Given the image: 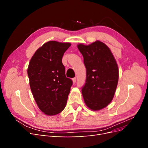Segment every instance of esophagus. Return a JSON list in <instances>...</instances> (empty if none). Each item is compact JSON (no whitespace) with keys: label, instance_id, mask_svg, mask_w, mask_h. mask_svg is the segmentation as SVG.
<instances>
[{"label":"esophagus","instance_id":"obj_1","mask_svg":"<svg viewBox=\"0 0 148 148\" xmlns=\"http://www.w3.org/2000/svg\"><path fill=\"white\" fill-rule=\"evenodd\" d=\"M72 81H73V84H75V83H76V81H77V79H76V78H73L72 79Z\"/></svg>","mask_w":148,"mask_h":148}]
</instances>
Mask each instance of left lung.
<instances>
[{
	"label": "left lung",
	"mask_w": 148,
	"mask_h": 148,
	"mask_svg": "<svg viewBox=\"0 0 148 148\" xmlns=\"http://www.w3.org/2000/svg\"><path fill=\"white\" fill-rule=\"evenodd\" d=\"M86 69V83L82 92L85 104L92 110L105 108L112 101L119 81V68L106 44L96 41L89 45L78 44Z\"/></svg>",
	"instance_id": "1"
}]
</instances>
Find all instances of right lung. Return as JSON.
<instances>
[{"label": "right lung", "mask_w": 148, "mask_h": 148, "mask_svg": "<svg viewBox=\"0 0 148 148\" xmlns=\"http://www.w3.org/2000/svg\"><path fill=\"white\" fill-rule=\"evenodd\" d=\"M70 42L50 41L44 44L31 57L27 70L34 99L44 114L55 115L66 106L73 84L65 76L62 57Z\"/></svg>", "instance_id": "add662e5"}]
</instances>
